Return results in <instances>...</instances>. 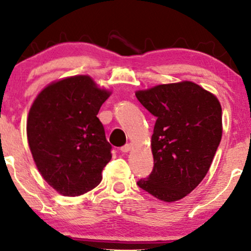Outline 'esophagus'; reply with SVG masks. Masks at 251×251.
Listing matches in <instances>:
<instances>
[{
    "label": "esophagus",
    "mask_w": 251,
    "mask_h": 251,
    "mask_svg": "<svg viewBox=\"0 0 251 251\" xmlns=\"http://www.w3.org/2000/svg\"><path fill=\"white\" fill-rule=\"evenodd\" d=\"M131 149H132V145H131V144H126L125 146H122V147H121V152H122V153H128L129 151L131 150Z\"/></svg>",
    "instance_id": "34e87169"
}]
</instances>
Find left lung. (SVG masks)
Returning <instances> with one entry per match:
<instances>
[{"mask_svg": "<svg viewBox=\"0 0 251 251\" xmlns=\"http://www.w3.org/2000/svg\"><path fill=\"white\" fill-rule=\"evenodd\" d=\"M136 97L156 118L152 135L154 167L137 185L166 202L191 193L207 175L222 139L218 99L190 81L161 84Z\"/></svg>", "mask_w": 251, "mask_h": 251, "instance_id": "left-lung-1", "label": "left lung"}]
</instances>
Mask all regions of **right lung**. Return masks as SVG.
<instances>
[{
  "mask_svg": "<svg viewBox=\"0 0 251 251\" xmlns=\"http://www.w3.org/2000/svg\"><path fill=\"white\" fill-rule=\"evenodd\" d=\"M109 92L78 75L44 88L27 120V138L36 167L51 187L66 197L91 191L112 157L97 114Z\"/></svg>",
  "mask_w": 251,
  "mask_h": 251,
  "instance_id": "right-lung-1",
  "label": "right lung"
}]
</instances>
